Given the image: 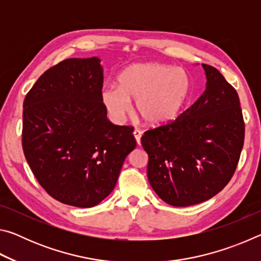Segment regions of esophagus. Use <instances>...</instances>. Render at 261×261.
I'll list each match as a JSON object with an SVG mask.
<instances>
[{
    "instance_id": "1",
    "label": "esophagus",
    "mask_w": 261,
    "mask_h": 261,
    "mask_svg": "<svg viewBox=\"0 0 261 261\" xmlns=\"http://www.w3.org/2000/svg\"><path fill=\"white\" fill-rule=\"evenodd\" d=\"M141 131H139V130H135L134 131V136H135V138H136V141H137V144L138 145H140V139H141Z\"/></svg>"
}]
</instances>
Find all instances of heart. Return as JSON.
I'll return each instance as SVG.
<instances>
[{"mask_svg":"<svg viewBox=\"0 0 261 261\" xmlns=\"http://www.w3.org/2000/svg\"><path fill=\"white\" fill-rule=\"evenodd\" d=\"M190 91L182 69L160 63H141L126 68L117 77V86L101 91V101L115 123L124 121L136 100V112L148 126H165L176 120Z\"/></svg>","mask_w":261,"mask_h":261,"instance_id":"obj_1","label":"heart"}]
</instances>
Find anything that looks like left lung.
Wrapping results in <instances>:
<instances>
[{
	"label": "left lung",
	"instance_id": "obj_1",
	"mask_svg": "<svg viewBox=\"0 0 261 261\" xmlns=\"http://www.w3.org/2000/svg\"><path fill=\"white\" fill-rule=\"evenodd\" d=\"M206 90L169 124L147 130V177L167 204L185 207L219 193L235 173L244 144L240 98L218 69L202 64Z\"/></svg>",
	"mask_w": 261,
	"mask_h": 261
}]
</instances>
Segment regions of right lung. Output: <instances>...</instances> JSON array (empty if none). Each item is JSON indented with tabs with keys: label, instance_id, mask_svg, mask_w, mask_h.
I'll return each instance as SVG.
<instances>
[{
	"label": "right lung",
	"instance_id": "obj_1",
	"mask_svg": "<svg viewBox=\"0 0 261 261\" xmlns=\"http://www.w3.org/2000/svg\"><path fill=\"white\" fill-rule=\"evenodd\" d=\"M100 62H60L39 77L23 105L21 145L35 178L54 199L82 208L109 196L137 145L131 126L107 118Z\"/></svg>",
	"mask_w": 261,
	"mask_h": 261
}]
</instances>
